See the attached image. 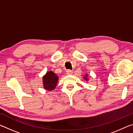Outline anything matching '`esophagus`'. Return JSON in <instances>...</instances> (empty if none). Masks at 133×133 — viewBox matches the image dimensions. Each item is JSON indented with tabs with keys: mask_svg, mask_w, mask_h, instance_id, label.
Masks as SVG:
<instances>
[{
	"mask_svg": "<svg viewBox=\"0 0 133 133\" xmlns=\"http://www.w3.org/2000/svg\"><path fill=\"white\" fill-rule=\"evenodd\" d=\"M66 73H67V75H72V74H73V71L71 70H70V69H68L66 71Z\"/></svg>",
	"mask_w": 133,
	"mask_h": 133,
	"instance_id": "1",
	"label": "esophagus"
}]
</instances>
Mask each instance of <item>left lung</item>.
<instances>
[{
  "mask_svg": "<svg viewBox=\"0 0 133 133\" xmlns=\"http://www.w3.org/2000/svg\"><path fill=\"white\" fill-rule=\"evenodd\" d=\"M84 78H85V80H87V78H86V77H84Z\"/></svg>",
  "mask_w": 133,
  "mask_h": 133,
  "instance_id": "1",
  "label": "left lung"
}]
</instances>
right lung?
Returning <instances> with one entry per match:
<instances>
[{
    "mask_svg": "<svg viewBox=\"0 0 133 133\" xmlns=\"http://www.w3.org/2000/svg\"><path fill=\"white\" fill-rule=\"evenodd\" d=\"M58 78L52 71H49L43 77L44 87L48 90H52L56 87Z\"/></svg>",
    "mask_w": 133,
    "mask_h": 133,
    "instance_id": "1",
    "label": "right lung"
}]
</instances>
